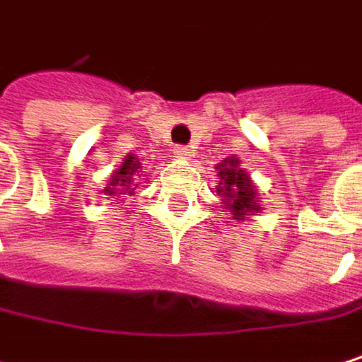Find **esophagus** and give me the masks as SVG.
<instances>
[{
    "instance_id": "esophagus-1",
    "label": "esophagus",
    "mask_w": 362,
    "mask_h": 362,
    "mask_svg": "<svg viewBox=\"0 0 362 362\" xmlns=\"http://www.w3.org/2000/svg\"><path fill=\"white\" fill-rule=\"evenodd\" d=\"M173 154H175L177 158H185V160H189V158L193 156L191 148H187V146H175V148H173Z\"/></svg>"
}]
</instances>
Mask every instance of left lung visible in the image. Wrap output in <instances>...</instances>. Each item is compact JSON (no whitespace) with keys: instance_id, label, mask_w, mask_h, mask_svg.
Returning a JSON list of instances; mask_svg holds the SVG:
<instances>
[{"instance_id":"left-lung-1","label":"left lung","mask_w":362,"mask_h":362,"mask_svg":"<svg viewBox=\"0 0 362 362\" xmlns=\"http://www.w3.org/2000/svg\"><path fill=\"white\" fill-rule=\"evenodd\" d=\"M218 175V187L216 195L221 197V204L225 212H231L233 221L244 223L250 216H257L263 212L259 204V189L252 182V177L246 169L240 167L238 156H229L223 163L216 165Z\"/></svg>"}]
</instances>
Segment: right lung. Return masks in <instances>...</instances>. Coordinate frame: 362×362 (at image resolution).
<instances>
[{
    "mask_svg": "<svg viewBox=\"0 0 362 362\" xmlns=\"http://www.w3.org/2000/svg\"><path fill=\"white\" fill-rule=\"evenodd\" d=\"M141 169V163L137 160L135 154H127L122 158V165L107 177V187L103 189V195L107 197H114L118 202H122L124 197H131L137 189V182H135V173Z\"/></svg>",
    "mask_w": 362,
    "mask_h": 362,
    "instance_id": "right-lung-1",
    "label": "right lung"
}]
</instances>
